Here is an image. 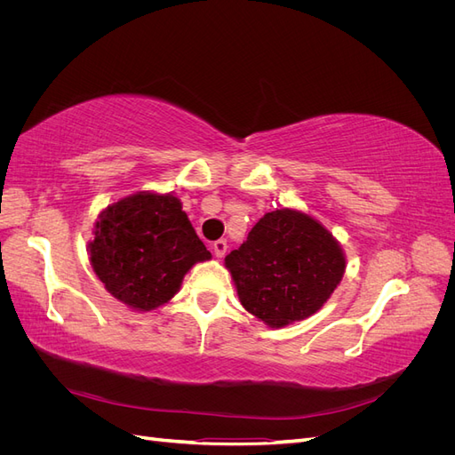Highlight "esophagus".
<instances>
[{"label":"esophagus","mask_w":455,"mask_h":455,"mask_svg":"<svg viewBox=\"0 0 455 455\" xmlns=\"http://www.w3.org/2000/svg\"><path fill=\"white\" fill-rule=\"evenodd\" d=\"M212 251H214V256H216V258H222V256L228 252V243H226L224 239L214 241Z\"/></svg>","instance_id":"1"}]
</instances>
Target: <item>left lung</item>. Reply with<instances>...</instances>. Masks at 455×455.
<instances>
[{"mask_svg": "<svg viewBox=\"0 0 455 455\" xmlns=\"http://www.w3.org/2000/svg\"><path fill=\"white\" fill-rule=\"evenodd\" d=\"M224 264L241 306L271 328L319 311L346 273L341 244L319 220L279 209L264 214Z\"/></svg>", "mask_w": 455, "mask_h": 455, "instance_id": "left-lung-1", "label": "left lung"}]
</instances>
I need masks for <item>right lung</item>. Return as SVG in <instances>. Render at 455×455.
Here are the masks:
<instances>
[{
    "mask_svg": "<svg viewBox=\"0 0 455 455\" xmlns=\"http://www.w3.org/2000/svg\"><path fill=\"white\" fill-rule=\"evenodd\" d=\"M92 235L87 252L96 277L134 311L167 304L184 275L212 258L172 194L136 191L108 204Z\"/></svg>",
    "mask_w": 455,
    "mask_h": 455,
    "instance_id": "right-lung-1",
    "label": "right lung"
}]
</instances>
